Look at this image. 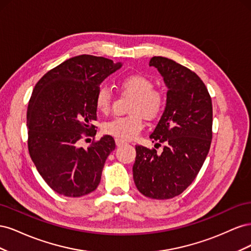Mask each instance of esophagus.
Segmentation results:
<instances>
[{
	"instance_id": "obj_1",
	"label": "esophagus",
	"mask_w": 251,
	"mask_h": 251,
	"mask_svg": "<svg viewBox=\"0 0 251 251\" xmlns=\"http://www.w3.org/2000/svg\"><path fill=\"white\" fill-rule=\"evenodd\" d=\"M115 142H116V146L117 147H121V146H124V144H125L124 141H120V140H117V139H116Z\"/></svg>"
}]
</instances>
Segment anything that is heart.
Returning a JSON list of instances; mask_svg holds the SVG:
<instances>
[{
    "label": "heart",
    "mask_w": 251,
    "mask_h": 251,
    "mask_svg": "<svg viewBox=\"0 0 251 251\" xmlns=\"http://www.w3.org/2000/svg\"><path fill=\"white\" fill-rule=\"evenodd\" d=\"M121 90L134 95L128 111L130 116H118L105 123L103 131L120 141L134 139L143 127L142 116L148 120L159 117L163 108L165 98L160 90L154 89V82L142 74H128L119 80ZM112 104L110 90L101 86L95 95V105L101 113H108Z\"/></svg>",
    "instance_id": "b5f03b06"
}]
</instances>
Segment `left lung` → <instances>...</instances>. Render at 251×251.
Segmentation results:
<instances>
[{"mask_svg": "<svg viewBox=\"0 0 251 251\" xmlns=\"http://www.w3.org/2000/svg\"><path fill=\"white\" fill-rule=\"evenodd\" d=\"M168 87L166 107L150 138L163 144L155 149L136 146L133 177L136 187L151 199H171L183 193L200 172L212 138V103L202 79L174 60H150ZM155 146V147H156Z\"/></svg>", "mask_w": 251, "mask_h": 251, "instance_id": "obj_1", "label": "left lung"}]
</instances>
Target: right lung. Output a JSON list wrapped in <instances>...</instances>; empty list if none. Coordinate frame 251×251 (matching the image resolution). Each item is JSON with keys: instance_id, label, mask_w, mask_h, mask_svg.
<instances>
[{"instance_id": "add662e5", "label": "right lung", "mask_w": 251, "mask_h": 251, "mask_svg": "<svg viewBox=\"0 0 251 251\" xmlns=\"http://www.w3.org/2000/svg\"><path fill=\"white\" fill-rule=\"evenodd\" d=\"M120 67L102 56H74L49 70L33 89L27 109L29 154L42 178L59 195L76 198L100 184L115 141L104 135L83 149L79 140L95 136L96 92Z\"/></svg>"}]
</instances>
